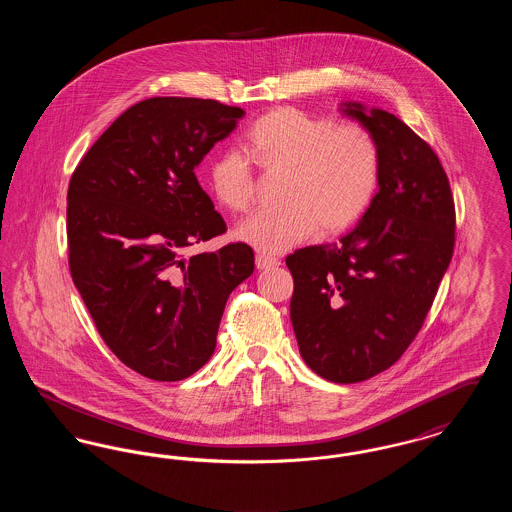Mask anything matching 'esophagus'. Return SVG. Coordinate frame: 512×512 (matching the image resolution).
<instances>
[{"label": "esophagus", "instance_id": "34e87169", "mask_svg": "<svg viewBox=\"0 0 512 512\" xmlns=\"http://www.w3.org/2000/svg\"><path fill=\"white\" fill-rule=\"evenodd\" d=\"M255 265L259 270H267V268H274L280 265V261L276 259V257H272V255H265V253H259L257 257H255Z\"/></svg>", "mask_w": 512, "mask_h": 512}]
</instances>
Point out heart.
Returning <instances> with one entry per match:
<instances>
[{
    "label": "heart",
    "instance_id": "heart-1",
    "mask_svg": "<svg viewBox=\"0 0 512 512\" xmlns=\"http://www.w3.org/2000/svg\"><path fill=\"white\" fill-rule=\"evenodd\" d=\"M245 157L265 174H284L280 211H263L236 228V238L259 251L282 253L315 230L340 234L363 217L378 178L380 153L359 124H340L278 107L245 132ZM207 184L220 207L245 213L257 192L255 176L236 151L211 159Z\"/></svg>",
    "mask_w": 512,
    "mask_h": 512
}]
</instances>
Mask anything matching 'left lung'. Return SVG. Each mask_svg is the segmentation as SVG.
Here are the masks:
<instances>
[{
	"label": "left lung",
	"mask_w": 512,
	"mask_h": 512,
	"mask_svg": "<svg viewBox=\"0 0 512 512\" xmlns=\"http://www.w3.org/2000/svg\"><path fill=\"white\" fill-rule=\"evenodd\" d=\"M380 153L378 194L338 244L286 257L293 332L307 366L328 382L368 380L405 353L453 257L455 203L438 155L384 109L341 103Z\"/></svg>",
	"instance_id": "1"
}]
</instances>
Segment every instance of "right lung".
<instances>
[{"label": "right lung", "instance_id": "obj_1", "mask_svg": "<svg viewBox=\"0 0 512 512\" xmlns=\"http://www.w3.org/2000/svg\"><path fill=\"white\" fill-rule=\"evenodd\" d=\"M244 115L215 99H144L71 176L74 286L107 347L151 380H184L211 359L228 295L253 274L247 244L184 255L226 232L194 169Z\"/></svg>", "mask_w": 512, "mask_h": 512}]
</instances>
